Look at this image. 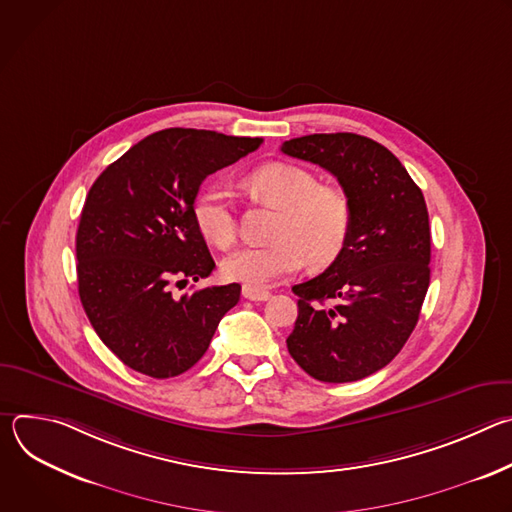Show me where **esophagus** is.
I'll return each instance as SVG.
<instances>
[{"instance_id":"1","label":"esophagus","mask_w":512,"mask_h":512,"mask_svg":"<svg viewBox=\"0 0 512 512\" xmlns=\"http://www.w3.org/2000/svg\"><path fill=\"white\" fill-rule=\"evenodd\" d=\"M243 298L251 302H265L271 298V294L263 287H253V285H243Z\"/></svg>"}]
</instances>
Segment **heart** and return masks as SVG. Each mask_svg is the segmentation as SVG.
<instances>
[{
    "label": "heart",
    "mask_w": 512,
    "mask_h": 512,
    "mask_svg": "<svg viewBox=\"0 0 512 512\" xmlns=\"http://www.w3.org/2000/svg\"><path fill=\"white\" fill-rule=\"evenodd\" d=\"M247 186L263 202L279 208L271 243L233 251L223 259V273L233 281L263 287L296 273L304 259L314 267L332 263L350 237L352 210L346 194L296 164L269 162L247 176ZM200 235L218 249L237 239L229 192L221 184L206 186L192 204Z\"/></svg>",
    "instance_id": "heart-1"
}]
</instances>
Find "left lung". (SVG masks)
I'll list each match as a JSON object with an SVG mask.
<instances>
[{"label": "left lung", "mask_w": 512, "mask_h": 512, "mask_svg": "<svg viewBox=\"0 0 512 512\" xmlns=\"http://www.w3.org/2000/svg\"><path fill=\"white\" fill-rule=\"evenodd\" d=\"M281 152L336 176L352 210L342 253L291 287L298 320L287 350L318 381L364 379L387 367L419 320L431 259L425 198L385 145L364 135H304Z\"/></svg>", "instance_id": "1"}]
</instances>
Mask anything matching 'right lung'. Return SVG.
<instances>
[{"label": "right lung", "instance_id": "1", "mask_svg": "<svg viewBox=\"0 0 512 512\" xmlns=\"http://www.w3.org/2000/svg\"><path fill=\"white\" fill-rule=\"evenodd\" d=\"M261 141L164 129L135 143L91 186L77 231L79 296L103 344L129 369L154 379L186 373L237 306L239 283L180 298L172 285L216 267L192 218L200 184Z\"/></svg>", "mask_w": 512, "mask_h": 512}]
</instances>
